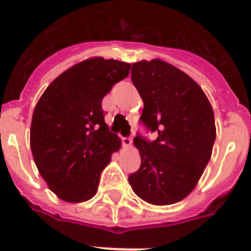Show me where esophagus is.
Segmentation results:
<instances>
[{
  "mask_svg": "<svg viewBox=\"0 0 251 251\" xmlns=\"http://www.w3.org/2000/svg\"><path fill=\"white\" fill-rule=\"evenodd\" d=\"M121 142H122V146L126 147V148H129V147H131V144H132L131 138H129V136H122Z\"/></svg>",
  "mask_w": 251,
  "mask_h": 251,
  "instance_id": "34e87169",
  "label": "esophagus"
}]
</instances>
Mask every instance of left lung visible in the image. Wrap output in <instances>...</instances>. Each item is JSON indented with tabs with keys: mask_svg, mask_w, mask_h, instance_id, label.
I'll list each match as a JSON object with an SVG mask.
<instances>
[{
	"mask_svg": "<svg viewBox=\"0 0 251 251\" xmlns=\"http://www.w3.org/2000/svg\"><path fill=\"white\" fill-rule=\"evenodd\" d=\"M131 81L144 103L140 121L157 138H134L142 164L129 183L146 202H179L196 187L211 157L213 107L196 81L161 59L134 63Z\"/></svg>",
	"mask_w": 251,
	"mask_h": 251,
	"instance_id": "left-lung-1",
	"label": "left lung"
}]
</instances>
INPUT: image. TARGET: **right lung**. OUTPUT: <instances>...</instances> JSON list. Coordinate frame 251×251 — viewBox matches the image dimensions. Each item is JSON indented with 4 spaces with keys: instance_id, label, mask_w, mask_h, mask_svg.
I'll return each instance as SVG.
<instances>
[{
    "instance_id": "1",
    "label": "right lung",
    "mask_w": 251,
    "mask_h": 251,
    "mask_svg": "<svg viewBox=\"0 0 251 251\" xmlns=\"http://www.w3.org/2000/svg\"><path fill=\"white\" fill-rule=\"evenodd\" d=\"M130 67L115 59H86L56 77L34 107V164L63 201L83 202L95 196L100 173L121 148L120 138L104 122L101 100L129 76Z\"/></svg>"
}]
</instances>
